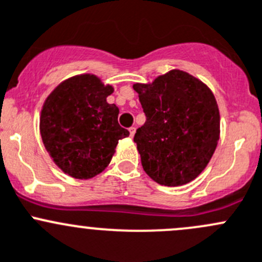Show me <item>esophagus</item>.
I'll list each match as a JSON object with an SVG mask.
<instances>
[{"label": "esophagus", "mask_w": 262, "mask_h": 262, "mask_svg": "<svg viewBox=\"0 0 262 262\" xmlns=\"http://www.w3.org/2000/svg\"><path fill=\"white\" fill-rule=\"evenodd\" d=\"M129 133H130V137H132V138H133L134 134H136V128H134V126H133V128L129 129Z\"/></svg>", "instance_id": "obj_1"}]
</instances>
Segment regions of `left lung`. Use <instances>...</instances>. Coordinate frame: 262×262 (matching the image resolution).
<instances>
[{"instance_id": "1", "label": "left lung", "mask_w": 262, "mask_h": 262, "mask_svg": "<svg viewBox=\"0 0 262 262\" xmlns=\"http://www.w3.org/2000/svg\"><path fill=\"white\" fill-rule=\"evenodd\" d=\"M133 89L147 116L134 136L147 175L165 186L196 179L209 163L221 134L212 90L180 70L149 83H134Z\"/></svg>"}]
</instances>
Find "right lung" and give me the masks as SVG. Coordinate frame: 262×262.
Returning a JSON list of instances; mask_svg holds the SVG:
<instances>
[{"instance_id":"1","label":"right lung","mask_w":262,"mask_h":262,"mask_svg":"<svg viewBox=\"0 0 262 262\" xmlns=\"http://www.w3.org/2000/svg\"><path fill=\"white\" fill-rule=\"evenodd\" d=\"M114 92L92 73L60 82L40 112V136L53 162L68 176L89 180L109 166L116 144L129 136L118 123L119 107L106 97Z\"/></svg>"}]
</instances>
